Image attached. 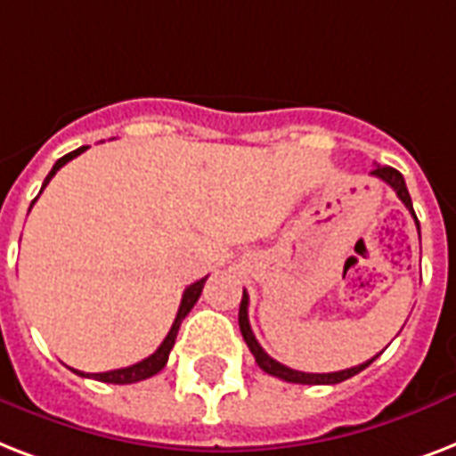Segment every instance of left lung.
Here are the masks:
<instances>
[{
  "instance_id": "left-lung-1",
  "label": "left lung",
  "mask_w": 456,
  "mask_h": 456,
  "mask_svg": "<svg viewBox=\"0 0 456 456\" xmlns=\"http://www.w3.org/2000/svg\"><path fill=\"white\" fill-rule=\"evenodd\" d=\"M371 175H376V178H380L383 183H387V185L397 192V197H400L402 204L407 207L409 214L414 216L416 228H419V218H416L414 207H411V197H409L407 183H404V178H402V173L397 171V168H393V166H376V168L371 171ZM419 238H421V232H419ZM247 306H249V297H247V292H242V302H240V316H238L240 330H242V338H245L247 347H249V352H252L256 363H259V369L261 371H266L268 376H276V379H283L288 380V383H302V386H335V383H342V380L352 379V376H356L359 371H363V369H366L369 363H373V359L379 356L376 354L373 359H369V362H363L359 363V366H352V369H345V371H335V373L295 371V369L276 362L273 356H268L266 352H264V347H261L259 342H256V338H254L249 319H247Z\"/></svg>"
}]
</instances>
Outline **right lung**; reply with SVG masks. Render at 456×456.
<instances>
[{
	"label": "right lung",
	"instance_id": "add662e5",
	"mask_svg": "<svg viewBox=\"0 0 456 456\" xmlns=\"http://www.w3.org/2000/svg\"><path fill=\"white\" fill-rule=\"evenodd\" d=\"M85 150H87V147H77V150L69 151L66 157L59 159V161L52 166V171H49V175L45 178V183H42V190L47 188V183L54 178L56 171H59L63 164H69L70 159H76L77 154H83ZM42 190H40V192H42ZM37 197H40V195H37ZM37 197H35V200H37ZM35 200H33V204H35ZM33 204H30V207H33ZM204 283H207V276L200 278V281L190 285V288H185L171 330H168V335H166L164 342L159 345V349L154 352V354H150L147 359H142V362L133 363V366H126V369H116V371H104V373H93V379L102 380V383H114V386H128V383H137V380H144V379H151V376H157V373L166 366V362H168V354H171L173 345H175V335H178L180 323H183V319L188 316L190 309L197 305V299H200V295H202ZM73 371H76V369H73ZM76 373H77V376H87V379H90V373H83V371H76Z\"/></svg>",
	"mask_w": 456,
	"mask_h": 456
}]
</instances>
